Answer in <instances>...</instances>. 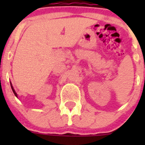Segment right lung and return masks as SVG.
<instances>
[{"label": "right lung", "instance_id": "1", "mask_svg": "<svg viewBox=\"0 0 145 145\" xmlns=\"http://www.w3.org/2000/svg\"><path fill=\"white\" fill-rule=\"evenodd\" d=\"M11 89H12L13 92H14V95L16 96V97H17V94H16V92H15L14 89V88H13V86H11Z\"/></svg>", "mask_w": 145, "mask_h": 145}]
</instances>
